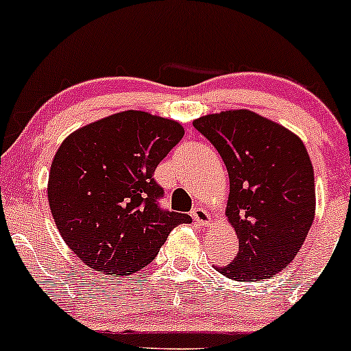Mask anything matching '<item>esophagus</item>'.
Segmentation results:
<instances>
[{
    "label": "esophagus",
    "instance_id": "1",
    "mask_svg": "<svg viewBox=\"0 0 351 351\" xmlns=\"http://www.w3.org/2000/svg\"><path fill=\"white\" fill-rule=\"evenodd\" d=\"M191 216H193V219L199 224V226H208V224L211 223V216H209V213L204 208H199V206L193 208Z\"/></svg>",
    "mask_w": 351,
    "mask_h": 351
}]
</instances>
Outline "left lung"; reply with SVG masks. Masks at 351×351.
<instances>
[{
    "mask_svg": "<svg viewBox=\"0 0 351 351\" xmlns=\"http://www.w3.org/2000/svg\"><path fill=\"white\" fill-rule=\"evenodd\" d=\"M229 175L226 216L239 239L228 279L256 282L284 271L300 251L315 216V180L307 148L291 130L251 110L196 119Z\"/></svg>",
    "mask_w": 351,
    "mask_h": 351,
    "instance_id": "8db88e82",
    "label": "left lung"
}]
</instances>
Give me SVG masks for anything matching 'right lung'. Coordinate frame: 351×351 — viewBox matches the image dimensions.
Wrapping results in <instances>:
<instances>
[{
  "label": "right lung",
  "mask_w": 351,
  "mask_h": 351,
  "mask_svg": "<svg viewBox=\"0 0 351 351\" xmlns=\"http://www.w3.org/2000/svg\"><path fill=\"white\" fill-rule=\"evenodd\" d=\"M184 130L178 122L125 110L79 128L52 160L47 199L75 256L107 276H130L155 259L183 213L163 211L158 163Z\"/></svg>",
  "instance_id": "obj_1"
}]
</instances>
